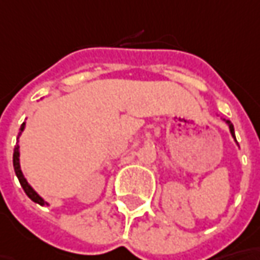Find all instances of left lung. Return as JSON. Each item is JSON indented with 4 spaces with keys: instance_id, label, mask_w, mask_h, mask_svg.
<instances>
[{
    "instance_id": "obj_1",
    "label": "left lung",
    "mask_w": 260,
    "mask_h": 260,
    "mask_svg": "<svg viewBox=\"0 0 260 260\" xmlns=\"http://www.w3.org/2000/svg\"><path fill=\"white\" fill-rule=\"evenodd\" d=\"M225 120V123L229 125V129H230V134H232V137L234 138V141H236V135H234V126H233V123L229 120V119H224ZM236 144H237V141H236ZM239 145V144H237Z\"/></svg>"
}]
</instances>
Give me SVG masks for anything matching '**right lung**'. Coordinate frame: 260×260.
<instances>
[{
	"mask_svg": "<svg viewBox=\"0 0 260 260\" xmlns=\"http://www.w3.org/2000/svg\"><path fill=\"white\" fill-rule=\"evenodd\" d=\"M24 128H26V123L23 122V125H21V128H20V132H18V137L21 135V132L24 131ZM18 137H17V145L14 147V152H13V166H14V172H16V176H17L18 182H20L21 187L24 189L26 195H27L33 202L39 204V205H42V207H48L49 204H48L43 198L40 197L39 193H38L33 187L30 186V183L26 180V177H24L23 172H21V166H20V145H18Z\"/></svg>",
	"mask_w": 260,
	"mask_h": 260,
	"instance_id": "right-lung-1",
	"label": "right lung"
}]
</instances>
